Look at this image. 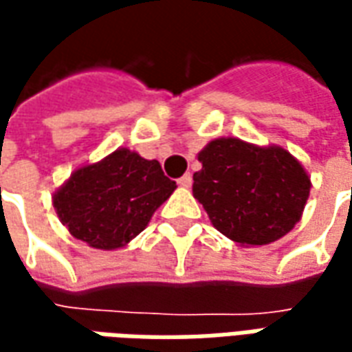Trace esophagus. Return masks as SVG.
I'll use <instances>...</instances> for the list:
<instances>
[{
	"label": "esophagus",
	"mask_w": 352,
	"mask_h": 352,
	"mask_svg": "<svg viewBox=\"0 0 352 352\" xmlns=\"http://www.w3.org/2000/svg\"><path fill=\"white\" fill-rule=\"evenodd\" d=\"M177 183H179V186H183V188H188V186L192 184V175H190V173H184V175L181 177V179H179Z\"/></svg>",
	"instance_id": "esophagus-1"
}]
</instances>
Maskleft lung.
<instances>
[{"mask_svg": "<svg viewBox=\"0 0 352 352\" xmlns=\"http://www.w3.org/2000/svg\"><path fill=\"white\" fill-rule=\"evenodd\" d=\"M198 160L201 169L194 173V198L232 241L272 243L300 221L311 181L285 148L214 139Z\"/></svg>", "mask_w": 352, "mask_h": 352, "instance_id": "8db88e82", "label": "left lung"}]
</instances>
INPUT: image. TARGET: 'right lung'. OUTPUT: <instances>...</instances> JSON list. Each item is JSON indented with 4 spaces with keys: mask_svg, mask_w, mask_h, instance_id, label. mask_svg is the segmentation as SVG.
I'll return each instance as SVG.
<instances>
[{
    "mask_svg": "<svg viewBox=\"0 0 352 352\" xmlns=\"http://www.w3.org/2000/svg\"><path fill=\"white\" fill-rule=\"evenodd\" d=\"M175 188L160 162L118 148L105 160L77 169L54 194V207L77 239L109 251L141 234Z\"/></svg>",
    "mask_w": 352,
    "mask_h": 352,
    "instance_id": "1",
    "label": "right lung"
}]
</instances>
